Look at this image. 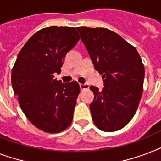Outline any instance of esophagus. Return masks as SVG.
Masks as SVG:
<instances>
[{"instance_id":"esophagus-1","label":"esophagus","mask_w":161,"mask_h":161,"mask_svg":"<svg viewBox=\"0 0 161 161\" xmlns=\"http://www.w3.org/2000/svg\"><path fill=\"white\" fill-rule=\"evenodd\" d=\"M79 86H80L81 90H85V89H88V88H89V86L87 83H80Z\"/></svg>"}]
</instances>
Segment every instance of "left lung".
I'll return each mask as SVG.
<instances>
[{"label": "left lung", "instance_id": "8db88e82", "mask_svg": "<svg viewBox=\"0 0 161 161\" xmlns=\"http://www.w3.org/2000/svg\"><path fill=\"white\" fill-rule=\"evenodd\" d=\"M81 40L102 74L104 88L90 89L94 99L90 104L96 127L105 132L117 131L134 117L142 96L145 68L134 46L119 34L103 27H77Z\"/></svg>", "mask_w": 161, "mask_h": 161}]
</instances>
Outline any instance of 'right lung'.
<instances>
[{
	"mask_svg": "<svg viewBox=\"0 0 161 161\" xmlns=\"http://www.w3.org/2000/svg\"><path fill=\"white\" fill-rule=\"evenodd\" d=\"M79 40L76 28L49 26L36 31L19 53L11 72V84L22 112L44 132L56 134L73 121L80 93L78 82L54 78L64 58Z\"/></svg>",
	"mask_w": 161,
	"mask_h": 161,
	"instance_id": "1",
	"label": "right lung"
}]
</instances>
